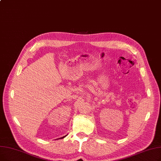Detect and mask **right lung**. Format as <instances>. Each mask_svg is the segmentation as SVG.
Instances as JSON below:
<instances>
[{
  "instance_id": "1",
  "label": "right lung",
  "mask_w": 161,
  "mask_h": 161,
  "mask_svg": "<svg viewBox=\"0 0 161 161\" xmlns=\"http://www.w3.org/2000/svg\"><path fill=\"white\" fill-rule=\"evenodd\" d=\"M67 136V135H66ZM66 136H63V137H60V138H58V139H63V138H64Z\"/></svg>"
}]
</instances>
